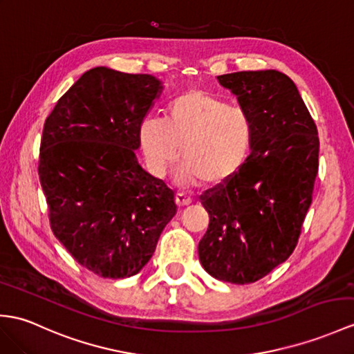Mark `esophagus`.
<instances>
[{
    "instance_id": "obj_1",
    "label": "esophagus",
    "mask_w": 354,
    "mask_h": 354,
    "mask_svg": "<svg viewBox=\"0 0 354 354\" xmlns=\"http://www.w3.org/2000/svg\"><path fill=\"white\" fill-rule=\"evenodd\" d=\"M175 202H176V205H178L179 208H183V207H187V205H190L192 199L188 196L183 194V193H178L176 197H175Z\"/></svg>"
}]
</instances>
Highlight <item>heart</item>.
I'll list each match as a JSON object with an SVG mask.
<instances>
[{
  "mask_svg": "<svg viewBox=\"0 0 354 354\" xmlns=\"http://www.w3.org/2000/svg\"><path fill=\"white\" fill-rule=\"evenodd\" d=\"M138 142L155 176H166L183 149L184 162L176 174L180 187H196L203 180L220 185L240 174L248 162L253 127L241 110L202 90H188L167 105L166 122L142 120Z\"/></svg>",
  "mask_w": 354,
  "mask_h": 354,
  "instance_id": "heart-1",
  "label": "heart"
}]
</instances>
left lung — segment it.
I'll list each match as a JSON object with an SVG mask.
<instances>
[{
  "label": "left lung",
  "mask_w": 354,
  "mask_h": 354,
  "mask_svg": "<svg viewBox=\"0 0 354 354\" xmlns=\"http://www.w3.org/2000/svg\"><path fill=\"white\" fill-rule=\"evenodd\" d=\"M217 80L249 116L253 146L240 174L202 197L209 225L197 249L207 273L244 285L267 276L297 245L318 174L319 140L285 73L243 71Z\"/></svg>",
  "instance_id": "obj_1"
}]
</instances>
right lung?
<instances>
[{"mask_svg": "<svg viewBox=\"0 0 354 354\" xmlns=\"http://www.w3.org/2000/svg\"><path fill=\"white\" fill-rule=\"evenodd\" d=\"M161 92L147 73L100 66L45 120L39 179L51 229L80 266L105 279L137 274L176 214L174 192L136 157L138 127Z\"/></svg>", "mask_w": 354, "mask_h": 354, "instance_id": "obj_1", "label": "right lung"}]
</instances>
